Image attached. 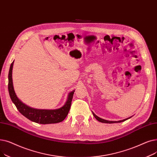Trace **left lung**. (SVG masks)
Instances as JSON below:
<instances>
[{
	"instance_id": "obj_1",
	"label": "left lung",
	"mask_w": 157,
	"mask_h": 157,
	"mask_svg": "<svg viewBox=\"0 0 157 157\" xmlns=\"http://www.w3.org/2000/svg\"><path fill=\"white\" fill-rule=\"evenodd\" d=\"M93 116H94V117L97 119V120H98V121H100V122H101V123H121V122H123V121H126V120H127V119H130V117H132V116L131 117H128V118H126V119H123V120H120V121H108V120H105V119H101V118H100V117H99L98 116H97L94 113H93Z\"/></svg>"
}]
</instances>
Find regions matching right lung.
Returning <instances> with one entry per match:
<instances>
[{
    "label": "right lung",
    "instance_id": "obj_1",
    "mask_svg": "<svg viewBox=\"0 0 157 157\" xmlns=\"http://www.w3.org/2000/svg\"><path fill=\"white\" fill-rule=\"evenodd\" d=\"M14 61L11 64L8 74V90L10 98L15 105L16 107L20 113L33 122L40 124H52L57 123L63 121L68 115L70 109L71 101L75 91L70 92L68 94V100L64 105L59 109L54 110L48 109H37L31 108L25 103L21 102L16 95L14 92L13 79H12V70Z\"/></svg>",
    "mask_w": 157,
    "mask_h": 157
}]
</instances>
